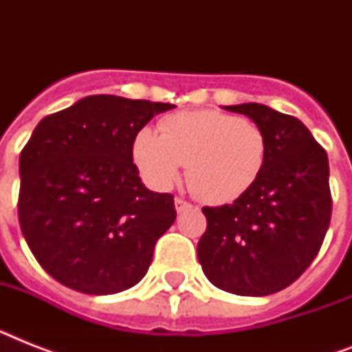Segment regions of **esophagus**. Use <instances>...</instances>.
I'll return each mask as SVG.
<instances>
[{"mask_svg": "<svg viewBox=\"0 0 352 352\" xmlns=\"http://www.w3.org/2000/svg\"><path fill=\"white\" fill-rule=\"evenodd\" d=\"M188 208H192V204L188 203V201H184V199H181V197L175 199V210L179 212V214H181V212H184V210H188Z\"/></svg>", "mask_w": 352, "mask_h": 352, "instance_id": "obj_1", "label": "esophagus"}]
</instances>
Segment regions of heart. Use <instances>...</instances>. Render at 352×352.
<instances>
[{"mask_svg": "<svg viewBox=\"0 0 352 352\" xmlns=\"http://www.w3.org/2000/svg\"><path fill=\"white\" fill-rule=\"evenodd\" d=\"M133 159L144 181L168 190L188 164V186L206 203H232L261 173L267 138L257 124L219 111L177 113L162 122V133L142 127Z\"/></svg>", "mask_w": 352, "mask_h": 352, "instance_id": "b5f03b06", "label": "heart"}]
</instances>
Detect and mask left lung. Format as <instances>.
<instances>
[{"label":"left lung","mask_w":352,"mask_h":352,"mask_svg":"<svg viewBox=\"0 0 352 352\" xmlns=\"http://www.w3.org/2000/svg\"><path fill=\"white\" fill-rule=\"evenodd\" d=\"M225 109L261 127L267 159L234 203L203 208L199 263L217 289L268 296L294 283L320 252L333 212L329 159L298 118L256 102Z\"/></svg>","instance_id":"left-lung-1"}]
</instances>
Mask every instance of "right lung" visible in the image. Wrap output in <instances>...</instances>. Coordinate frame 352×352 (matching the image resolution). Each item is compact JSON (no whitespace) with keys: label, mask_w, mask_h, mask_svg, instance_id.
Segmentation results:
<instances>
[{"label":"right lung","mask_w":352,"mask_h":352,"mask_svg":"<svg viewBox=\"0 0 352 352\" xmlns=\"http://www.w3.org/2000/svg\"><path fill=\"white\" fill-rule=\"evenodd\" d=\"M173 107L93 95L36 126L19 155L18 217L30 252L56 281L107 296L146 276L177 212L173 195L142 184L133 142Z\"/></svg>","instance_id":"obj_1"}]
</instances>
